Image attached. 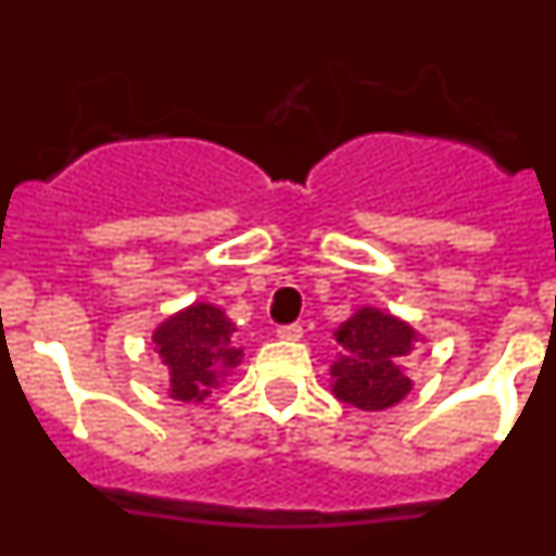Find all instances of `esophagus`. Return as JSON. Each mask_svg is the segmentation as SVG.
I'll return each instance as SVG.
<instances>
[{
	"label": "esophagus",
	"instance_id": "esophagus-1",
	"mask_svg": "<svg viewBox=\"0 0 556 556\" xmlns=\"http://www.w3.org/2000/svg\"><path fill=\"white\" fill-rule=\"evenodd\" d=\"M278 337L289 339V342H294V339L303 337V326H298V323H289V326H281V328H278Z\"/></svg>",
	"mask_w": 556,
	"mask_h": 556
}]
</instances>
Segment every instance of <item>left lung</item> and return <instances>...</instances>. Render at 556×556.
Here are the masks:
<instances>
[{"mask_svg":"<svg viewBox=\"0 0 556 556\" xmlns=\"http://www.w3.org/2000/svg\"><path fill=\"white\" fill-rule=\"evenodd\" d=\"M333 339L342 351L331 365V390L342 404L381 412L409 395L412 378L401 365L420 339L409 323L365 306L333 331Z\"/></svg>","mask_w":556,"mask_h":556,"instance_id":"obj_1","label":"left lung"}]
</instances>
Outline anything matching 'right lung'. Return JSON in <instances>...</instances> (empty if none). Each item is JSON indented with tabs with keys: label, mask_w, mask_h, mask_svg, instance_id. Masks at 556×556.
Segmentation results:
<instances>
[{
	"label": "right lung",
	"mask_w": 556,
	"mask_h": 556,
	"mask_svg": "<svg viewBox=\"0 0 556 556\" xmlns=\"http://www.w3.org/2000/svg\"><path fill=\"white\" fill-rule=\"evenodd\" d=\"M233 331L223 308L211 303H191L152 331V345L169 367V395L175 401L200 404L242 362Z\"/></svg>",
	"instance_id": "1"
}]
</instances>
